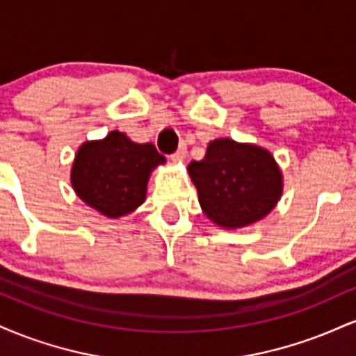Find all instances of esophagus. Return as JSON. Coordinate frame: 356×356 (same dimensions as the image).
I'll return each instance as SVG.
<instances>
[{"label": "esophagus", "instance_id": "34e87169", "mask_svg": "<svg viewBox=\"0 0 356 356\" xmlns=\"http://www.w3.org/2000/svg\"><path fill=\"white\" fill-rule=\"evenodd\" d=\"M186 155H187V147L186 144H182L172 155H170V159H172L174 162H182L184 159H186Z\"/></svg>", "mask_w": 356, "mask_h": 356}]
</instances>
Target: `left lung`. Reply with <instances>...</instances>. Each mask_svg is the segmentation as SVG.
I'll return each instance as SVG.
<instances>
[{"instance_id":"left-lung-1","label":"left lung","mask_w":356,"mask_h":356,"mask_svg":"<svg viewBox=\"0 0 356 356\" xmlns=\"http://www.w3.org/2000/svg\"><path fill=\"white\" fill-rule=\"evenodd\" d=\"M189 175L204 214L226 229H238L275 209L283 194V175L263 147L216 138L202 161H192Z\"/></svg>"}]
</instances>
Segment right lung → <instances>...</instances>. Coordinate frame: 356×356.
Masks as SVG:
<instances>
[{
  "instance_id": "1",
  "label": "right lung",
  "mask_w": 356,
  "mask_h": 356,
  "mask_svg": "<svg viewBox=\"0 0 356 356\" xmlns=\"http://www.w3.org/2000/svg\"><path fill=\"white\" fill-rule=\"evenodd\" d=\"M164 162L154 144H137L113 130L80 147L72 165V186L85 204L117 219L145 201L150 172Z\"/></svg>"
}]
</instances>
